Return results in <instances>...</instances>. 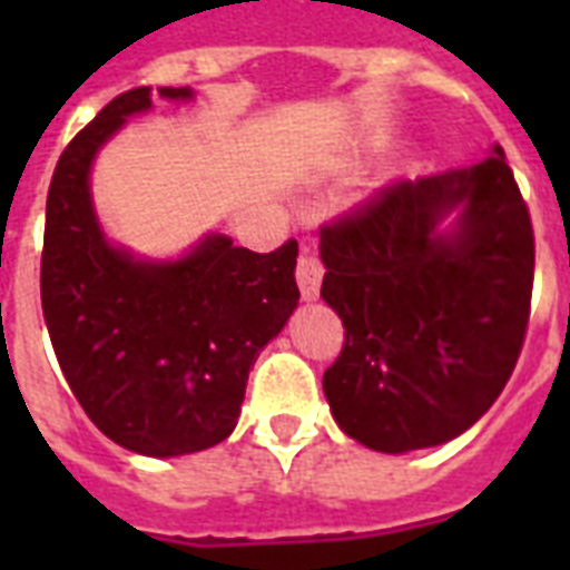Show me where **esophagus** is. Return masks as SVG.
I'll use <instances>...</instances> for the list:
<instances>
[{"label":"esophagus","instance_id":"esophagus-1","mask_svg":"<svg viewBox=\"0 0 570 570\" xmlns=\"http://www.w3.org/2000/svg\"><path fill=\"white\" fill-rule=\"evenodd\" d=\"M322 275H325V268L316 257H302L298 259V266H295V281H298V289L307 302L313 298H320V286H322Z\"/></svg>","mask_w":570,"mask_h":570}]
</instances>
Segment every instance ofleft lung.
I'll use <instances>...</instances> for the list:
<instances>
[{
  "instance_id": "left-lung-1",
  "label": "left lung",
  "mask_w": 570,
  "mask_h": 570,
  "mask_svg": "<svg viewBox=\"0 0 570 570\" xmlns=\"http://www.w3.org/2000/svg\"><path fill=\"white\" fill-rule=\"evenodd\" d=\"M459 212L450 234L436 224ZM322 298L346 343L322 387L348 438L438 446L503 393L530 322L535 236L503 147L464 171L390 183L320 230Z\"/></svg>"
}]
</instances>
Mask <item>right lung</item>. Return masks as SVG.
I'll list each match as a JSON object with an SVG mask.
<instances>
[{
  "label": "right lung",
  "mask_w": 570,
  "mask_h": 570,
  "mask_svg": "<svg viewBox=\"0 0 570 570\" xmlns=\"http://www.w3.org/2000/svg\"><path fill=\"white\" fill-rule=\"evenodd\" d=\"M159 94L189 100L191 88ZM150 106V88L118 94L58 156L40 304L58 366L91 423L124 450L171 459L236 429L250 366L298 304V242L257 254L209 233L174 263L109 245L88 174L97 150Z\"/></svg>",
  "instance_id": "1"
}]
</instances>
